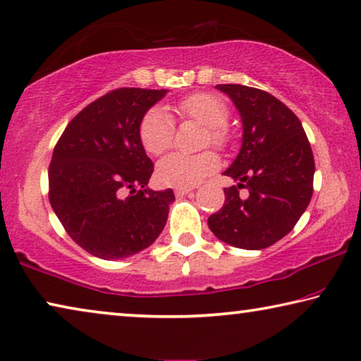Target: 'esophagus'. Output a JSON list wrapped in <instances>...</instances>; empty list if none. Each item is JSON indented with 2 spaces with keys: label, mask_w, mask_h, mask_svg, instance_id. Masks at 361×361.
<instances>
[{
  "label": "esophagus",
  "mask_w": 361,
  "mask_h": 361,
  "mask_svg": "<svg viewBox=\"0 0 361 361\" xmlns=\"http://www.w3.org/2000/svg\"><path fill=\"white\" fill-rule=\"evenodd\" d=\"M192 190L191 188H176L175 190V195L178 196V197H181V196H186V195H190Z\"/></svg>",
  "instance_id": "esophagus-1"
}]
</instances>
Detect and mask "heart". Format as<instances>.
I'll list each match as a JSON object with an SVG mask.
<instances>
[{
  "instance_id": "heart-1",
  "label": "heart",
  "mask_w": 361,
  "mask_h": 361,
  "mask_svg": "<svg viewBox=\"0 0 361 361\" xmlns=\"http://www.w3.org/2000/svg\"><path fill=\"white\" fill-rule=\"evenodd\" d=\"M173 111L183 120H192L207 128L206 141L222 147L228 141L225 123L228 120V109L220 97L207 92H196L185 97L173 105ZM175 125L164 109L149 110L139 126V139L150 155H160L170 149L173 142ZM219 166V157L211 150L185 155L171 154L157 165V180L165 186L192 188Z\"/></svg>"
}]
</instances>
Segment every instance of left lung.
<instances>
[{
  "mask_svg": "<svg viewBox=\"0 0 361 361\" xmlns=\"http://www.w3.org/2000/svg\"><path fill=\"white\" fill-rule=\"evenodd\" d=\"M215 87L235 104L243 137L224 171L236 185L224 190L225 204L207 219L209 228L235 248H267L292 232L308 207L313 152L297 115L274 95L240 84Z\"/></svg>",
  "mask_w": 361,
  "mask_h": 361,
  "instance_id": "left-lung-1",
  "label": "left lung"
}]
</instances>
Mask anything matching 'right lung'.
I'll return each mask as SVG.
<instances>
[{
  "label": "right lung",
  "instance_id": "right-lung-1",
  "mask_svg": "<svg viewBox=\"0 0 361 361\" xmlns=\"http://www.w3.org/2000/svg\"><path fill=\"white\" fill-rule=\"evenodd\" d=\"M166 92L111 90L73 118L53 150L48 169L53 211L80 248L100 259L146 250L169 219L175 195L147 188L154 164L139 139L144 115Z\"/></svg>",
  "mask_w": 361,
  "mask_h": 361
}]
</instances>
